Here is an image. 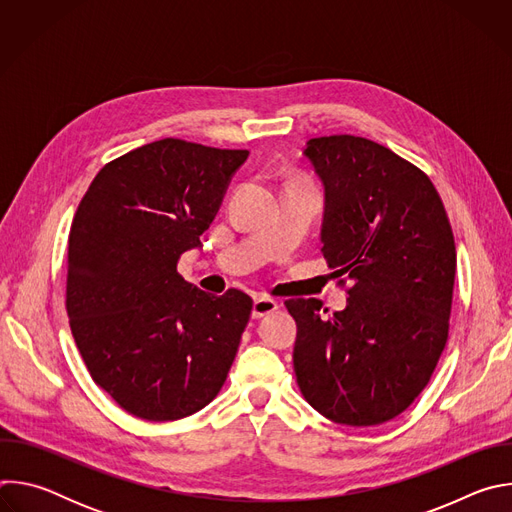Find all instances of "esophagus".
<instances>
[{"label": "esophagus", "instance_id": "34e87169", "mask_svg": "<svg viewBox=\"0 0 512 512\" xmlns=\"http://www.w3.org/2000/svg\"><path fill=\"white\" fill-rule=\"evenodd\" d=\"M279 308V302L273 298H257L253 304V318H263Z\"/></svg>", "mask_w": 512, "mask_h": 512}]
</instances>
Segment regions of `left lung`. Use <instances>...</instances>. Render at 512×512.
<instances>
[{"label":"left lung","instance_id":"left-lung-1","mask_svg":"<svg viewBox=\"0 0 512 512\" xmlns=\"http://www.w3.org/2000/svg\"><path fill=\"white\" fill-rule=\"evenodd\" d=\"M304 154L326 186L322 253L348 306L287 300L298 322L294 371L326 419L369 427L427 387L450 338L456 243L429 176L385 145L324 135Z\"/></svg>","mask_w":512,"mask_h":512}]
</instances>
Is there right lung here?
I'll return each instance as SVG.
<instances>
[{"label": "right lung", "instance_id": "1", "mask_svg": "<svg viewBox=\"0 0 512 512\" xmlns=\"http://www.w3.org/2000/svg\"><path fill=\"white\" fill-rule=\"evenodd\" d=\"M247 156L178 137L145 143L101 168L72 218L70 332L93 381L139 419L188 417L227 381L253 300L206 294L178 261Z\"/></svg>", "mask_w": 512, "mask_h": 512}]
</instances>
